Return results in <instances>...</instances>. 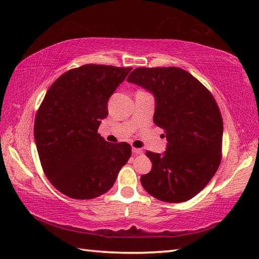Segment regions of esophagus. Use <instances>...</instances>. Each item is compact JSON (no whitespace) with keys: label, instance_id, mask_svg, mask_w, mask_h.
Wrapping results in <instances>:
<instances>
[{"label":"esophagus","instance_id":"1","mask_svg":"<svg viewBox=\"0 0 259 259\" xmlns=\"http://www.w3.org/2000/svg\"><path fill=\"white\" fill-rule=\"evenodd\" d=\"M133 152H134V155H136V156L142 155V153H144V151H142L141 149H138V148H133Z\"/></svg>","mask_w":259,"mask_h":259}]
</instances>
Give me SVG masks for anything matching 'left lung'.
<instances>
[{"mask_svg":"<svg viewBox=\"0 0 259 259\" xmlns=\"http://www.w3.org/2000/svg\"><path fill=\"white\" fill-rule=\"evenodd\" d=\"M126 81L152 93L153 122L166 131V151L146 152L152 168L141 176L142 187L161 201L191 199L205 188L221 163L224 126L216 101L180 68H138Z\"/></svg>","mask_w":259,"mask_h":259,"instance_id":"8db88e82","label":"left lung"}]
</instances>
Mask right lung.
<instances>
[{
    "instance_id": "1",
    "label": "right lung",
    "mask_w": 259,
    "mask_h": 259,
    "mask_svg": "<svg viewBox=\"0 0 259 259\" xmlns=\"http://www.w3.org/2000/svg\"><path fill=\"white\" fill-rule=\"evenodd\" d=\"M133 68L85 64L53 82L37 110L34 139L43 171L73 199H92L113 186L131 156L126 142L98 134L108 100Z\"/></svg>"
}]
</instances>
